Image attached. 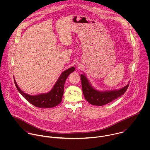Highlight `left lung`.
<instances>
[{
  "label": "left lung",
  "mask_w": 150,
  "mask_h": 150,
  "mask_svg": "<svg viewBox=\"0 0 150 150\" xmlns=\"http://www.w3.org/2000/svg\"><path fill=\"white\" fill-rule=\"evenodd\" d=\"M82 89L86 100L91 105L101 106L113 101L122 95L127 90L129 84L123 88L112 91H99L91 85L86 75L81 74Z\"/></svg>",
  "instance_id": "8db88e82"
}]
</instances>
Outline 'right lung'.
<instances>
[{"label":"right lung","mask_w":150,"mask_h":150,"mask_svg":"<svg viewBox=\"0 0 150 150\" xmlns=\"http://www.w3.org/2000/svg\"><path fill=\"white\" fill-rule=\"evenodd\" d=\"M74 70L75 67H71L64 70L61 73L58 80L49 92L35 96L30 95L23 92L18 87L14 78V80L15 85L19 92L30 103L39 108H51L57 106L61 102L64 91L65 81L68 76L74 71Z\"/></svg>","instance_id":"right-lung-1"}]
</instances>
